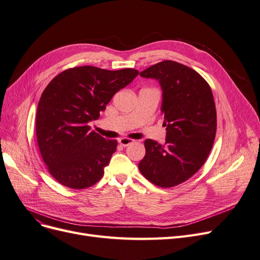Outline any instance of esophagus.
Listing matches in <instances>:
<instances>
[{
  "label": "esophagus",
  "mask_w": 260,
  "mask_h": 260,
  "mask_svg": "<svg viewBox=\"0 0 260 260\" xmlns=\"http://www.w3.org/2000/svg\"><path fill=\"white\" fill-rule=\"evenodd\" d=\"M133 142H134V140L128 139V138H121V139H119V143H120L122 146H127V145H129L131 143H133Z\"/></svg>",
  "instance_id": "esophagus-1"
}]
</instances>
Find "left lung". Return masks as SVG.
Here are the masks:
<instances>
[{
  "instance_id": "1",
  "label": "left lung",
  "mask_w": 260,
  "mask_h": 260,
  "mask_svg": "<svg viewBox=\"0 0 260 260\" xmlns=\"http://www.w3.org/2000/svg\"><path fill=\"white\" fill-rule=\"evenodd\" d=\"M155 78L162 91L160 111L166 142L144 141L145 156L138 165L142 175L156 186L184 183L204 165L217 132V111L211 89L191 68L172 60L140 72Z\"/></svg>"
}]
</instances>
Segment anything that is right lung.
<instances>
[{"mask_svg":"<svg viewBox=\"0 0 260 260\" xmlns=\"http://www.w3.org/2000/svg\"><path fill=\"white\" fill-rule=\"evenodd\" d=\"M138 73L77 67L55 76L44 89L37 107L36 135L42 159L58 183L84 189L102 178L118 143L91 131L89 123L99 119L111 98Z\"/></svg>","mask_w":260,"mask_h":260,"instance_id":"1","label":"right lung"}]
</instances>
